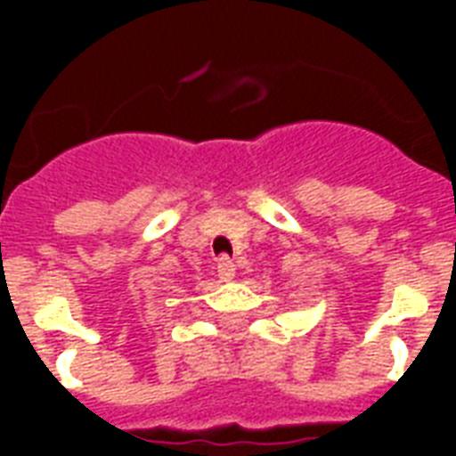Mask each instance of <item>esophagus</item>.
Listing matches in <instances>:
<instances>
[{
  "instance_id": "esophagus-1",
  "label": "esophagus",
  "mask_w": 456,
  "mask_h": 456,
  "mask_svg": "<svg viewBox=\"0 0 456 456\" xmlns=\"http://www.w3.org/2000/svg\"><path fill=\"white\" fill-rule=\"evenodd\" d=\"M217 273L222 281H232V278L237 276V268H234V264H232L227 256H219L217 258Z\"/></svg>"
}]
</instances>
